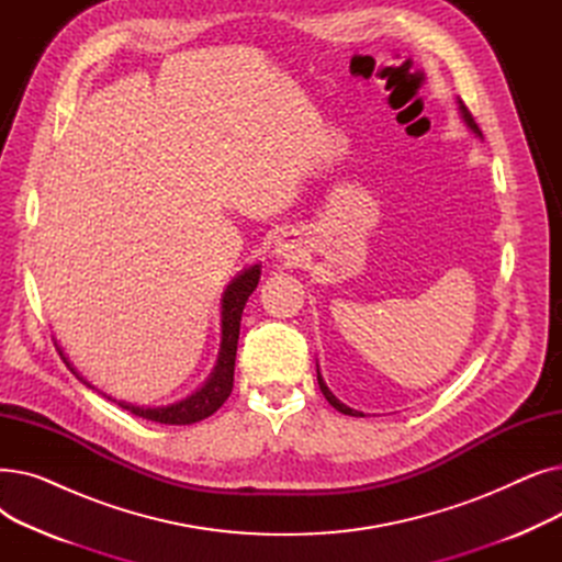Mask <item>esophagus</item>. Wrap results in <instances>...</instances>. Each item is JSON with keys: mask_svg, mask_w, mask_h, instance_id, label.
<instances>
[{"mask_svg": "<svg viewBox=\"0 0 562 562\" xmlns=\"http://www.w3.org/2000/svg\"><path fill=\"white\" fill-rule=\"evenodd\" d=\"M276 255H280L282 259H299L301 248H299L296 236H293V234H282L280 239H278V244H276Z\"/></svg>", "mask_w": 562, "mask_h": 562, "instance_id": "esophagus-1", "label": "esophagus"}]
</instances>
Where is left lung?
I'll return each mask as SVG.
<instances>
[{
    "label": "left lung",
    "mask_w": 562,
    "mask_h": 562,
    "mask_svg": "<svg viewBox=\"0 0 562 562\" xmlns=\"http://www.w3.org/2000/svg\"><path fill=\"white\" fill-rule=\"evenodd\" d=\"M460 113H462V117H464V123L469 125V130L471 132H474V134H479V136H483L481 134V130H479V125H476V121H474V115H471L469 113V109L464 106V102L460 100ZM316 380H318V387H321V392H323V396H326L328 398V403L335 407V409H339L341 412V415H348V417H364L362 415V412H358V409H350L348 405H344L341 401H337L335 398V394L328 390V385H326V382H323V378H321V373H318V369H316Z\"/></svg>",
    "instance_id": "left-lung-1"
}]
</instances>
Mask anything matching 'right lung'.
Here are the masks:
<instances>
[{"instance_id":"add662e5","label":"right lung","mask_w":562,"mask_h":562,"mask_svg":"<svg viewBox=\"0 0 562 562\" xmlns=\"http://www.w3.org/2000/svg\"><path fill=\"white\" fill-rule=\"evenodd\" d=\"M259 266L255 263L252 269L244 271L239 278H236L223 296V312H221V328H223V341H221V352H218V364L212 373V378L204 382V387L198 390L195 394H191L189 398L168 405V407H138V405H130L123 401H115L111 396H106L109 401L117 403L123 409H130L132 415L150 419L157 424H170V426H187V424H195L204 417L214 415V412L227 401V396L232 394V385H234V360H236V341H239V328H241V314L246 307V301L250 293L255 291L257 282H259ZM61 356V352H58ZM64 362L70 367V362L64 358ZM70 371L79 378V373L70 367ZM83 380V378H79ZM91 387V385H88Z\"/></svg>"}]
</instances>
